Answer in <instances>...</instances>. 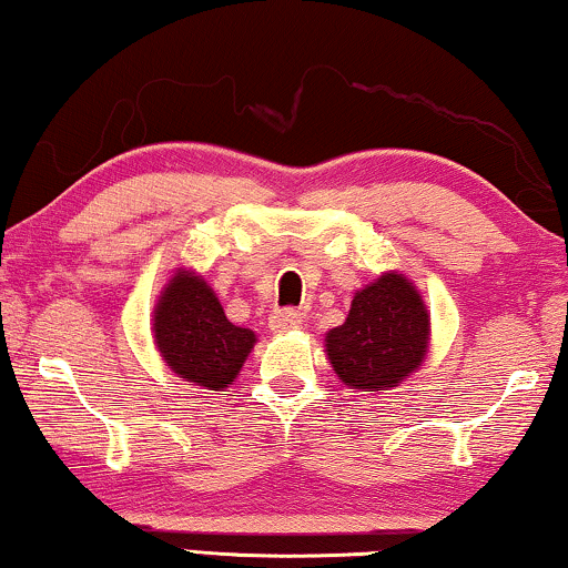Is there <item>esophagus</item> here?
<instances>
[{
  "instance_id": "esophagus-1",
  "label": "esophagus",
  "mask_w": 568,
  "mask_h": 568,
  "mask_svg": "<svg viewBox=\"0 0 568 568\" xmlns=\"http://www.w3.org/2000/svg\"><path fill=\"white\" fill-rule=\"evenodd\" d=\"M302 326V313L297 311H276L271 313L268 328L274 334H286V331H297Z\"/></svg>"
}]
</instances>
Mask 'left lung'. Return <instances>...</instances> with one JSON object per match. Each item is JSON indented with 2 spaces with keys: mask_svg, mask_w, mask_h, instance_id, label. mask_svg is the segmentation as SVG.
I'll use <instances>...</instances> for the list:
<instances>
[{
  "mask_svg": "<svg viewBox=\"0 0 568 568\" xmlns=\"http://www.w3.org/2000/svg\"><path fill=\"white\" fill-rule=\"evenodd\" d=\"M430 311L415 282L386 271L355 292L342 326L326 334L336 378L355 392H392L425 363Z\"/></svg>",
  "mask_w": 568,
  "mask_h": 568,
  "instance_id": "1",
  "label": "left lung"
}]
</instances>
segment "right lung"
Wrapping results in <instances>:
<instances>
[{"instance_id": "right-lung-1", "label": "right lung", "mask_w": 568, "mask_h": 568, "mask_svg": "<svg viewBox=\"0 0 568 568\" xmlns=\"http://www.w3.org/2000/svg\"><path fill=\"white\" fill-rule=\"evenodd\" d=\"M151 334L169 371L205 392L230 388L257 342L253 331L226 321L213 286L185 266L161 290Z\"/></svg>"}]
</instances>
